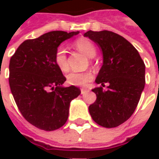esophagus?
Listing matches in <instances>:
<instances>
[{
	"label": "esophagus",
	"mask_w": 159,
	"mask_h": 159,
	"mask_svg": "<svg viewBox=\"0 0 159 159\" xmlns=\"http://www.w3.org/2000/svg\"><path fill=\"white\" fill-rule=\"evenodd\" d=\"M88 92H89V90H88V89H81V95H84V94H86V93H88Z\"/></svg>",
	"instance_id": "1"
}]
</instances>
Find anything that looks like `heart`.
I'll return each mask as SVG.
<instances>
[{"label":"heart","instance_id":"1","mask_svg":"<svg viewBox=\"0 0 159 159\" xmlns=\"http://www.w3.org/2000/svg\"><path fill=\"white\" fill-rule=\"evenodd\" d=\"M74 46L80 52L84 53L87 57L92 58L94 57L96 54L95 45L88 39H79L75 41ZM55 64L57 66V68L61 71L65 72L69 70V64L67 61V54L66 50L63 46L58 47L55 53ZM94 79L93 73L91 71H83V72H76L72 71L69 73L66 80L67 83L71 86H76V87H85L89 82H91Z\"/></svg>","mask_w":159,"mask_h":159}]
</instances>
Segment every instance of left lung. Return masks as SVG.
Wrapping results in <instances>:
<instances>
[{
  "mask_svg": "<svg viewBox=\"0 0 159 159\" xmlns=\"http://www.w3.org/2000/svg\"><path fill=\"white\" fill-rule=\"evenodd\" d=\"M102 49L103 63L95 82L108 83V90L95 88L96 100L89 105L93 120L103 127L123 124L137 107L145 86V64L137 49L119 34L89 31L84 34Z\"/></svg>",
  "mask_w": 159,
  "mask_h": 159,
  "instance_id": "8db88e82",
  "label": "left lung"
}]
</instances>
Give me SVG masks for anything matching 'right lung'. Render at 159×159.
<instances>
[{
	"label": "right lung",
	"mask_w": 159,
	"mask_h": 159,
	"mask_svg": "<svg viewBox=\"0 0 159 159\" xmlns=\"http://www.w3.org/2000/svg\"><path fill=\"white\" fill-rule=\"evenodd\" d=\"M79 33L53 31L25 40L10 58L9 82L14 100L23 117L41 130L62 127L70 102L80 95L75 86H62L66 78L54 60L59 45Z\"/></svg>",
	"instance_id": "add662e5"
}]
</instances>
